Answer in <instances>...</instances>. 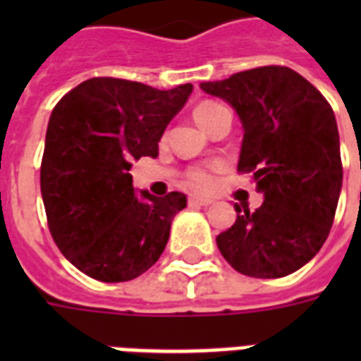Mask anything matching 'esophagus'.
<instances>
[{"instance_id": "esophagus-1", "label": "esophagus", "mask_w": 361, "mask_h": 361, "mask_svg": "<svg viewBox=\"0 0 361 361\" xmlns=\"http://www.w3.org/2000/svg\"><path fill=\"white\" fill-rule=\"evenodd\" d=\"M209 204H212V200H208V198H198V197L189 198V206H195V208H206V206H209Z\"/></svg>"}]
</instances>
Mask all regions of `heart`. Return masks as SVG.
Instances as JSON below:
<instances>
[{
  "mask_svg": "<svg viewBox=\"0 0 361 361\" xmlns=\"http://www.w3.org/2000/svg\"><path fill=\"white\" fill-rule=\"evenodd\" d=\"M221 109H225L223 104L214 103V101H204V103L197 104L195 110H192V118L197 121L202 129H206L208 121L214 118L215 112H219ZM215 169H204V166H198V169L189 170L187 174V183L191 187L192 191L198 192H209L215 187Z\"/></svg>",
  "mask_w": 361,
  "mask_h": 361,
  "instance_id": "heart-1",
  "label": "heart"
}]
</instances>
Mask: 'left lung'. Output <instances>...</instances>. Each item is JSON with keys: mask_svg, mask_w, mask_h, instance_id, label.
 <instances>
[{"mask_svg": "<svg viewBox=\"0 0 361 361\" xmlns=\"http://www.w3.org/2000/svg\"><path fill=\"white\" fill-rule=\"evenodd\" d=\"M236 110L243 127L238 170L251 172L264 202L238 212L217 236L232 268L277 279L311 260L330 234L343 185L339 130L317 87L288 67H258L202 82Z\"/></svg>", "mask_w": 361, "mask_h": 361, "instance_id": "left-lung-1", "label": "left lung"}]
</instances>
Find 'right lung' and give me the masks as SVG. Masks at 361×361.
I'll return each mask as SVG.
<instances>
[{
  "mask_svg": "<svg viewBox=\"0 0 361 361\" xmlns=\"http://www.w3.org/2000/svg\"><path fill=\"white\" fill-rule=\"evenodd\" d=\"M191 84L157 90L121 78H90L65 95L48 121L41 195L63 257L103 283L142 275L163 255L183 192L136 195L133 161L157 157L166 125Z\"/></svg>",
  "mask_w": 361,
  "mask_h": 361,
  "instance_id": "obj_1",
  "label": "right lung"
}]
</instances>
